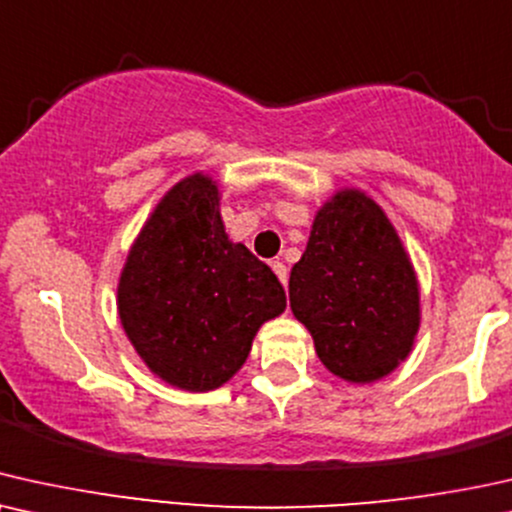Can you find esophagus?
<instances>
[{
  "label": "esophagus",
  "instance_id": "1",
  "mask_svg": "<svg viewBox=\"0 0 512 512\" xmlns=\"http://www.w3.org/2000/svg\"><path fill=\"white\" fill-rule=\"evenodd\" d=\"M271 269H274V274L278 276V281H281L283 285H288V267H285L283 262L274 260V262H271Z\"/></svg>",
  "mask_w": 512,
  "mask_h": 512
}]
</instances>
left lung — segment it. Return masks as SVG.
Listing matches in <instances>:
<instances>
[{
  "label": "left lung",
  "mask_w": 512,
  "mask_h": 512,
  "mask_svg": "<svg viewBox=\"0 0 512 512\" xmlns=\"http://www.w3.org/2000/svg\"><path fill=\"white\" fill-rule=\"evenodd\" d=\"M290 309L327 370L372 384L407 360L421 325L419 281L384 208L344 187L318 208L290 271Z\"/></svg>",
  "instance_id": "1"
}]
</instances>
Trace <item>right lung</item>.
<instances>
[{
	"label": "right lung",
	"instance_id": "obj_1",
	"mask_svg": "<svg viewBox=\"0 0 512 512\" xmlns=\"http://www.w3.org/2000/svg\"><path fill=\"white\" fill-rule=\"evenodd\" d=\"M220 187L175 182L142 224L117 285L128 342L166 384L203 393L241 370L252 339L285 311L274 271L224 231Z\"/></svg>",
	"mask_w": 512,
	"mask_h": 512
}]
</instances>
